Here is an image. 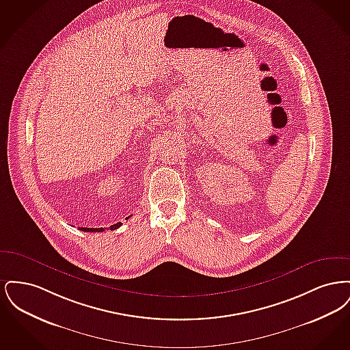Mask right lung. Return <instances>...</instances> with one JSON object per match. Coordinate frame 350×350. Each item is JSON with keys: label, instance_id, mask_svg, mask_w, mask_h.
I'll return each instance as SVG.
<instances>
[{"label": "right lung", "instance_id": "right-lung-1", "mask_svg": "<svg viewBox=\"0 0 350 350\" xmlns=\"http://www.w3.org/2000/svg\"><path fill=\"white\" fill-rule=\"evenodd\" d=\"M120 226V223H117V224H114V226H110V230H116ZM81 231L83 232H103L105 230L103 228H80Z\"/></svg>", "mask_w": 350, "mask_h": 350}]
</instances>
